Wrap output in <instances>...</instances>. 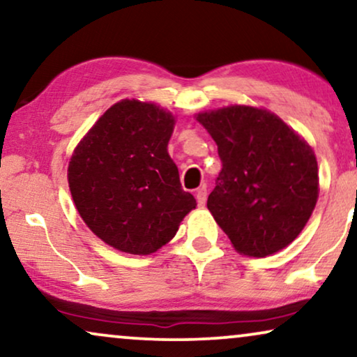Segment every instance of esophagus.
Returning <instances> with one entry per match:
<instances>
[{"instance_id": "34e87169", "label": "esophagus", "mask_w": 357, "mask_h": 357, "mask_svg": "<svg viewBox=\"0 0 357 357\" xmlns=\"http://www.w3.org/2000/svg\"><path fill=\"white\" fill-rule=\"evenodd\" d=\"M206 197H208L206 188L202 187V188L197 190V202H198V206H204V203H206Z\"/></svg>"}]
</instances>
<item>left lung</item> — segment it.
Wrapping results in <instances>:
<instances>
[{
    "label": "left lung",
    "instance_id": "obj_1",
    "mask_svg": "<svg viewBox=\"0 0 357 357\" xmlns=\"http://www.w3.org/2000/svg\"><path fill=\"white\" fill-rule=\"evenodd\" d=\"M222 169L208 209L234 248L248 257L280 252L299 236L319 198L314 151L271 112L247 105L198 114Z\"/></svg>",
    "mask_w": 357,
    "mask_h": 357
}]
</instances>
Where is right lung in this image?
<instances>
[{"instance_id":"right-lung-1","label":"right lung","mask_w":357,"mask_h":357,"mask_svg":"<svg viewBox=\"0 0 357 357\" xmlns=\"http://www.w3.org/2000/svg\"><path fill=\"white\" fill-rule=\"evenodd\" d=\"M174 125L172 114L158 105L120 100L71 155L68 183L77 213L116 250L131 255L159 250L197 206L167 153Z\"/></svg>"}]
</instances>
